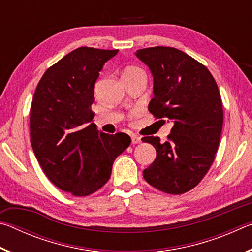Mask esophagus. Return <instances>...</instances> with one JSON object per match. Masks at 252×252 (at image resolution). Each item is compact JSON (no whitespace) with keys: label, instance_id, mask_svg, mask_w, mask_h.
Returning <instances> with one entry per match:
<instances>
[{"label":"esophagus","instance_id":"obj_1","mask_svg":"<svg viewBox=\"0 0 252 252\" xmlns=\"http://www.w3.org/2000/svg\"><path fill=\"white\" fill-rule=\"evenodd\" d=\"M131 142H132V144L140 143V142H141V138H140V136H138V135H132L131 136Z\"/></svg>","mask_w":252,"mask_h":252}]
</instances>
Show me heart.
<instances>
[{
  "label": "heart",
  "instance_id": "1",
  "mask_svg": "<svg viewBox=\"0 0 252 252\" xmlns=\"http://www.w3.org/2000/svg\"><path fill=\"white\" fill-rule=\"evenodd\" d=\"M127 73H143L142 70H140L139 67H135V66H129L126 67L123 72V74H127Z\"/></svg>",
  "mask_w": 252,
  "mask_h": 252
}]
</instances>
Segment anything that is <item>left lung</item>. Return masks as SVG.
<instances>
[{"instance_id": "1", "label": "left lung", "mask_w": 252, "mask_h": 252, "mask_svg": "<svg viewBox=\"0 0 252 252\" xmlns=\"http://www.w3.org/2000/svg\"><path fill=\"white\" fill-rule=\"evenodd\" d=\"M135 54L153 75L149 111L173 123L165 142L142 138L157 151L143 178L162 192L186 193L206 176L218 150L223 125L218 85L206 66L178 49L155 46Z\"/></svg>"}]
</instances>
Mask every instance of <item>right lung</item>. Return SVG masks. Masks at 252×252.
<instances>
[{
    "mask_svg": "<svg viewBox=\"0 0 252 252\" xmlns=\"http://www.w3.org/2000/svg\"><path fill=\"white\" fill-rule=\"evenodd\" d=\"M119 50L82 46L42 76L30 112V136L37 161L59 189L84 197L103 187L113 162L130 146L126 133H103L92 121L94 84Z\"/></svg>",
    "mask_w": 252,
    "mask_h": 252,
    "instance_id": "right-lung-1",
    "label": "right lung"
}]
</instances>
